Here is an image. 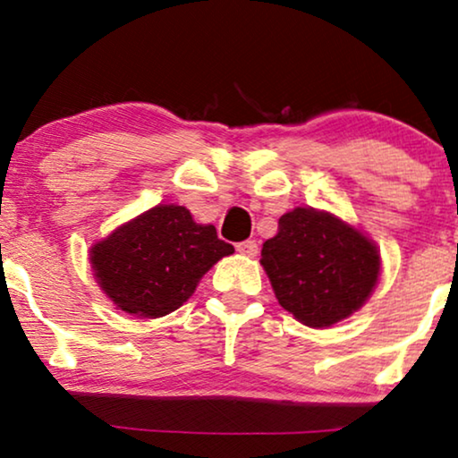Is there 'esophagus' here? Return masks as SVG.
Returning <instances> with one entry per match:
<instances>
[{
  "label": "esophagus",
  "mask_w": 458,
  "mask_h": 458,
  "mask_svg": "<svg viewBox=\"0 0 458 458\" xmlns=\"http://www.w3.org/2000/svg\"><path fill=\"white\" fill-rule=\"evenodd\" d=\"M235 250H237V252H240V254L250 256V259H252V256L259 254V243H256L254 240H246V242L237 243Z\"/></svg>",
  "instance_id": "34e87169"
}]
</instances>
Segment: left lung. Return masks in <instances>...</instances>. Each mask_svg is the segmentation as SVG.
<instances>
[{"mask_svg": "<svg viewBox=\"0 0 458 458\" xmlns=\"http://www.w3.org/2000/svg\"><path fill=\"white\" fill-rule=\"evenodd\" d=\"M260 265L279 304L309 327H329L359 310L379 277V252L348 223L315 208L279 218Z\"/></svg>", "mask_w": 458, "mask_h": 458, "instance_id": "8db88e82", "label": "left lung"}]
</instances>
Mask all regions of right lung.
Masks as SVG:
<instances>
[{"mask_svg": "<svg viewBox=\"0 0 458 458\" xmlns=\"http://www.w3.org/2000/svg\"><path fill=\"white\" fill-rule=\"evenodd\" d=\"M233 254L212 225H198L185 206L160 204L98 242L91 267L118 309L156 318L177 310L208 268Z\"/></svg>", "mask_w": 458, "mask_h": 458, "instance_id": "obj_1", "label": "right lung"}]
</instances>
